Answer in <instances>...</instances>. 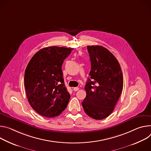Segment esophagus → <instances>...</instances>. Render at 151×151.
Instances as JSON below:
<instances>
[{
    "label": "esophagus",
    "instance_id": "esophagus-1",
    "mask_svg": "<svg viewBox=\"0 0 151 151\" xmlns=\"http://www.w3.org/2000/svg\"><path fill=\"white\" fill-rule=\"evenodd\" d=\"M73 90H74V91H78L79 90V88H77V87H75V88H73Z\"/></svg>",
    "mask_w": 151,
    "mask_h": 151
}]
</instances>
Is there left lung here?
<instances>
[{
    "mask_svg": "<svg viewBox=\"0 0 151 151\" xmlns=\"http://www.w3.org/2000/svg\"><path fill=\"white\" fill-rule=\"evenodd\" d=\"M91 70L82 102L91 118L101 120L113 111L123 89V74L120 65L109 50L101 45H88Z\"/></svg>",
    "mask_w": 151,
    "mask_h": 151,
    "instance_id": "8db88e82",
    "label": "left lung"
}]
</instances>
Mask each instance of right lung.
Masks as SVG:
<instances>
[{"mask_svg":"<svg viewBox=\"0 0 151 151\" xmlns=\"http://www.w3.org/2000/svg\"><path fill=\"white\" fill-rule=\"evenodd\" d=\"M72 50L43 48L27 64L24 78L27 98L33 109L43 116H58L68 104L70 95L65 86L62 65Z\"/></svg>","mask_w":151,"mask_h":151,"instance_id":"add662e5","label":"right lung"}]
</instances>
